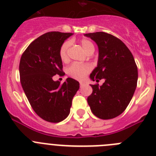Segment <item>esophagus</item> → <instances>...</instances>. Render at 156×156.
<instances>
[{
  "label": "esophagus",
  "mask_w": 156,
  "mask_h": 156,
  "mask_svg": "<svg viewBox=\"0 0 156 156\" xmlns=\"http://www.w3.org/2000/svg\"><path fill=\"white\" fill-rule=\"evenodd\" d=\"M84 85H85V83H83V82H80V87L84 86Z\"/></svg>",
  "instance_id": "esophagus-1"
}]
</instances>
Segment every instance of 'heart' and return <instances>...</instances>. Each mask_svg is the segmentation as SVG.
I'll return each mask as SVG.
<instances>
[{"mask_svg": "<svg viewBox=\"0 0 156 156\" xmlns=\"http://www.w3.org/2000/svg\"><path fill=\"white\" fill-rule=\"evenodd\" d=\"M81 46L83 48V50L89 54L90 52L94 51V46L93 43L89 39L83 38L80 41ZM70 47L69 41H65L59 48V57L63 62L68 61L69 59V49ZM92 69V66L90 64H78V63H73L69 66L66 71L67 73L70 76L73 77L76 80L84 79L85 76L87 75Z\"/></svg>", "mask_w": 156, "mask_h": 156, "instance_id": "heart-1", "label": "heart"}]
</instances>
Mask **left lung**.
<instances>
[{
    "label": "left lung",
    "mask_w": 156,
    "mask_h": 156,
    "mask_svg": "<svg viewBox=\"0 0 156 156\" xmlns=\"http://www.w3.org/2000/svg\"><path fill=\"white\" fill-rule=\"evenodd\" d=\"M98 47L97 67L90 74V79L97 83L90 85L93 89L87 103L94 115L101 119H113L122 114L132 99L137 87V67L134 58L119 38L105 32L84 34Z\"/></svg>",
    "instance_id": "8db88e82"
}]
</instances>
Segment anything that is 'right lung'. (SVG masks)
<instances>
[{
    "label": "right lung",
    "instance_id": "right-lung-1",
    "mask_svg": "<svg viewBox=\"0 0 156 156\" xmlns=\"http://www.w3.org/2000/svg\"><path fill=\"white\" fill-rule=\"evenodd\" d=\"M71 33L48 32L34 41L22 55L19 75L30 105L41 119L50 122L64 120L70 112L72 101L80 83L67 78L63 83L54 81L64 75L59 48Z\"/></svg>",
    "mask_w": 156,
    "mask_h": 156
}]
</instances>
